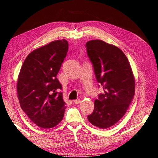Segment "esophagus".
Wrapping results in <instances>:
<instances>
[{
    "mask_svg": "<svg viewBox=\"0 0 158 158\" xmlns=\"http://www.w3.org/2000/svg\"><path fill=\"white\" fill-rule=\"evenodd\" d=\"M80 99H75V100H74L73 101V102H74V103H75V104H78V103H80Z\"/></svg>",
    "mask_w": 158,
    "mask_h": 158,
    "instance_id": "obj_1",
    "label": "esophagus"
}]
</instances>
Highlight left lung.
Masks as SVG:
<instances>
[{
  "label": "left lung",
  "instance_id": "8db88e82",
  "mask_svg": "<svg viewBox=\"0 0 158 158\" xmlns=\"http://www.w3.org/2000/svg\"><path fill=\"white\" fill-rule=\"evenodd\" d=\"M98 82L104 92L94 102V110L88 119L100 128L112 127L125 115L135 92V80L130 63L117 47L95 40L86 43Z\"/></svg>",
  "mask_w": 158,
  "mask_h": 158
}]
</instances>
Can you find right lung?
<instances>
[{
  "mask_svg": "<svg viewBox=\"0 0 158 158\" xmlns=\"http://www.w3.org/2000/svg\"><path fill=\"white\" fill-rule=\"evenodd\" d=\"M68 41L56 40L27 55L17 82L20 107L30 120L43 128L56 126L63 120L66 103L57 90L62 85L56 78L67 54Z\"/></svg>",
  "mask_w": 158,
  "mask_h": 158,
  "instance_id": "1",
  "label": "right lung"
}]
</instances>
